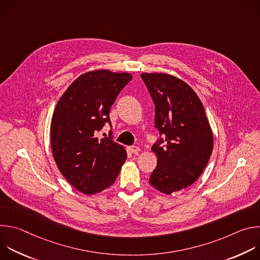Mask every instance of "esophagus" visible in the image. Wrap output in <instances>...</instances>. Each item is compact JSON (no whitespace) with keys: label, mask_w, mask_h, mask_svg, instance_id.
Masks as SVG:
<instances>
[{"label":"esophagus","mask_w":260,"mask_h":260,"mask_svg":"<svg viewBox=\"0 0 260 260\" xmlns=\"http://www.w3.org/2000/svg\"><path fill=\"white\" fill-rule=\"evenodd\" d=\"M129 151L132 152V153H135V154H137L139 151H140V148L139 147H137V146H131L129 148Z\"/></svg>","instance_id":"obj_1"}]
</instances>
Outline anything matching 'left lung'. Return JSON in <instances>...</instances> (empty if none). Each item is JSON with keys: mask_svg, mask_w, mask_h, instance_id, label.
I'll use <instances>...</instances> for the list:
<instances>
[{"mask_svg": "<svg viewBox=\"0 0 260 260\" xmlns=\"http://www.w3.org/2000/svg\"><path fill=\"white\" fill-rule=\"evenodd\" d=\"M141 77L155 105L154 126L160 136L152 146L157 166L149 183L162 193L185 189L205 170L213 150V134L204 106L181 79L162 73Z\"/></svg>", "mask_w": 260, "mask_h": 260, "instance_id": "8db88e82", "label": "left lung"}]
</instances>
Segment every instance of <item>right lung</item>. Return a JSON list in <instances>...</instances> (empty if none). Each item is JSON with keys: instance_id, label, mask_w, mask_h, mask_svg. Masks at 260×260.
I'll return each mask as SVG.
<instances>
[{"instance_id": "right-lung-1", "label": "right lung", "mask_w": 260, "mask_h": 260, "mask_svg": "<svg viewBox=\"0 0 260 260\" xmlns=\"http://www.w3.org/2000/svg\"><path fill=\"white\" fill-rule=\"evenodd\" d=\"M128 73L98 70L82 74L59 99L51 119L52 155L67 181L85 194L112 185L126 159L123 146L112 134L95 137L118 93L132 80Z\"/></svg>"}]
</instances>
